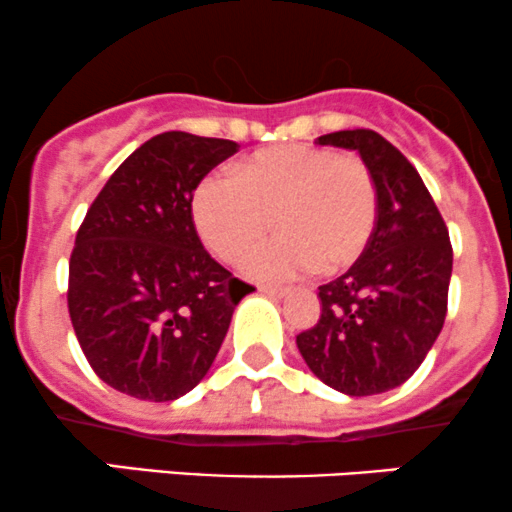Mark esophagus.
I'll return each instance as SVG.
<instances>
[{
    "mask_svg": "<svg viewBox=\"0 0 512 512\" xmlns=\"http://www.w3.org/2000/svg\"><path fill=\"white\" fill-rule=\"evenodd\" d=\"M258 290L263 292V295L268 297H275V300H280V297L287 295V287H273V285H261Z\"/></svg>",
    "mask_w": 512,
    "mask_h": 512,
    "instance_id": "1",
    "label": "esophagus"
}]
</instances>
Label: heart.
Listing matches in <instances>:
<instances>
[{
	"label": "heart",
	"instance_id": "1",
	"mask_svg": "<svg viewBox=\"0 0 512 512\" xmlns=\"http://www.w3.org/2000/svg\"><path fill=\"white\" fill-rule=\"evenodd\" d=\"M191 210L200 239L229 263L249 254L273 222L278 237L246 258L254 278L287 280L309 268L331 275L353 266L370 244L377 183L360 159L283 145L241 159L234 179L205 176Z\"/></svg>",
	"mask_w": 512,
	"mask_h": 512
}]
</instances>
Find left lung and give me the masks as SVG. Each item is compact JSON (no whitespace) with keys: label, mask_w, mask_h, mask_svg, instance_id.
I'll list each match as a JSON object with an SVG mask.
<instances>
[{"label":"left lung","mask_w":512,"mask_h":512,"mask_svg":"<svg viewBox=\"0 0 512 512\" xmlns=\"http://www.w3.org/2000/svg\"><path fill=\"white\" fill-rule=\"evenodd\" d=\"M317 142L360 154L377 183V225L363 256L319 287L321 317L297 348L336 392L382 394L409 380L445 324L450 234L418 171L380 132L338 130Z\"/></svg>","instance_id":"left-lung-1"}]
</instances>
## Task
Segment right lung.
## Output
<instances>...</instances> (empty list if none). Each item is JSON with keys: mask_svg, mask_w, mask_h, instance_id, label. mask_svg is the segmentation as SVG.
I'll list each match as a JSON object with an SVG mask.
<instances>
[{"mask_svg": "<svg viewBox=\"0 0 512 512\" xmlns=\"http://www.w3.org/2000/svg\"><path fill=\"white\" fill-rule=\"evenodd\" d=\"M239 145L171 130L113 171L79 227L67 307L86 360L108 387L174 401L208 375L251 285L195 232L193 191Z\"/></svg>", "mask_w": 512, "mask_h": 512, "instance_id": "obj_1", "label": "right lung"}]
</instances>
